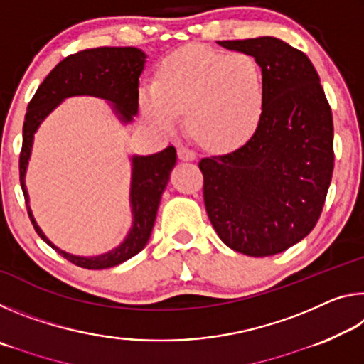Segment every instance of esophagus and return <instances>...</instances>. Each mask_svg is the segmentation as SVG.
<instances>
[{
	"label": "esophagus",
	"mask_w": 364,
	"mask_h": 364,
	"mask_svg": "<svg viewBox=\"0 0 364 364\" xmlns=\"http://www.w3.org/2000/svg\"><path fill=\"white\" fill-rule=\"evenodd\" d=\"M178 157L181 160H194L196 159V152L193 149H189L186 146L178 147Z\"/></svg>",
	"instance_id": "1"
}]
</instances>
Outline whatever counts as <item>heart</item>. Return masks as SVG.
<instances>
[{"label":"heart","mask_w":364,"mask_h":364,"mask_svg":"<svg viewBox=\"0 0 364 364\" xmlns=\"http://www.w3.org/2000/svg\"><path fill=\"white\" fill-rule=\"evenodd\" d=\"M264 101L262 67L247 53L221 54L191 45L164 60L157 83L141 88L144 120L159 132L175 130L186 112L189 133L205 147L234 149L258 127Z\"/></svg>","instance_id":"obj_1"}]
</instances>
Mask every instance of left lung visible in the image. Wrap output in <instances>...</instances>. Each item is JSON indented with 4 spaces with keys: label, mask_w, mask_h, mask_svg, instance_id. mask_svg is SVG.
I'll return each instance as SVG.
<instances>
[{
    "label": "left lung",
    "mask_w": 364,
    "mask_h": 364,
    "mask_svg": "<svg viewBox=\"0 0 364 364\" xmlns=\"http://www.w3.org/2000/svg\"><path fill=\"white\" fill-rule=\"evenodd\" d=\"M262 67V119L244 146L199 162L204 202L228 247L249 257L284 252L315 228L334 170L332 112L304 53L273 36L218 41Z\"/></svg>",
    "instance_id": "1"
}]
</instances>
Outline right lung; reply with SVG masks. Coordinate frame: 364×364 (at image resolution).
Wrapping results in <instances>:
<instances>
[{
	"mask_svg": "<svg viewBox=\"0 0 364 364\" xmlns=\"http://www.w3.org/2000/svg\"><path fill=\"white\" fill-rule=\"evenodd\" d=\"M146 54L138 48H93L70 54L48 73L38 86L32 101L28 102L26 122H23L22 151L19 157L21 186L26 197L27 212L35 231L43 241L67 258L70 263L86 269H104L127 262L144 249L151 237L156 221L160 197L170 180V171L176 164V151L173 146L152 156H134L132 159V191L130 202L133 212V226L119 247L107 254L96 257H77L56 247L43 234L28 207V194L26 189V170L32 152L33 134L40 123L56 109L60 101L70 96H96L114 102V110L123 123L133 120L138 114L139 75L144 69Z\"/></svg>",
	"mask_w": 364,
	"mask_h": 364,
	"instance_id": "add662e5",
	"label": "right lung"
}]
</instances>
